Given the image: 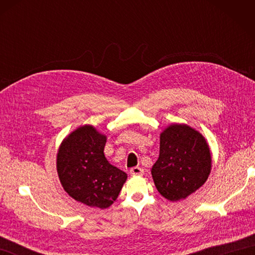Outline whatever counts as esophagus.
Returning a JSON list of instances; mask_svg holds the SVG:
<instances>
[{"instance_id":"1","label":"esophagus","mask_w":255,"mask_h":255,"mask_svg":"<svg viewBox=\"0 0 255 255\" xmlns=\"http://www.w3.org/2000/svg\"><path fill=\"white\" fill-rule=\"evenodd\" d=\"M130 174L131 175H142L143 170L141 169V167L134 166V167H132V169H130Z\"/></svg>"}]
</instances>
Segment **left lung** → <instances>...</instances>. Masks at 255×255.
Listing matches in <instances>:
<instances>
[{"label": "left lung", "instance_id": "1", "mask_svg": "<svg viewBox=\"0 0 255 255\" xmlns=\"http://www.w3.org/2000/svg\"><path fill=\"white\" fill-rule=\"evenodd\" d=\"M210 170V149L202 133L185 124H172L161 132L160 154L151 174L164 198L185 199L204 185Z\"/></svg>", "mask_w": 255, "mask_h": 255}]
</instances>
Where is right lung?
<instances>
[{
  "label": "right lung",
  "mask_w": 255,
  "mask_h": 255,
  "mask_svg": "<svg viewBox=\"0 0 255 255\" xmlns=\"http://www.w3.org/2000/svg\"><path fill=\"white\" fill-rule=\"evenodd\" d=\"M106 136L84 125L64 138L57 154L62 187L77 202L108 208L117 199L127 174L112 165L104 154Z\"/></svg>",
  "instance_id": "right-lung-1"
}]
</instances>
